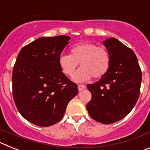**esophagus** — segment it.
<instances>
[{
    "mask_svg": "<svg viewBox=\"0 0 150 150\" xmlns=\"http://www.w3.org/2000/svg\"><path fill=\"white\" fill-rule=\"evenodd\" d=\"M85 88H86V86H85L84 85H79V86H78V90H79V91H83Z\"/></svg>",
    "mask_w": 150,
    "mask_h": 150,
    "instance_id": "34e87169",
    "label": "esophagus"
}]
</instances>
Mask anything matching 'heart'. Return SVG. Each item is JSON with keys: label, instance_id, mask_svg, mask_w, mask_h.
Returning a JSON list of instances; mask_svg holds the SVG:
<instances>
[{"label": "heart", "instance_id": "b5f03b06", "mask_svg": "<svg viewBox=\"0 0 150 150\" xmlns=\"http://www.w3.org/2000/svg\"><path fill=\"white\" fill-rule=\"evenodd\" d=\"M79 64L81 67L74 75L75 81H86L91 76L102 77L110 67V54L104 46L83 42L71 47V55L62 54L59 57V65L62 72L68 76L74 74Z\"/></svg>", "mask_w": 150, "mask_h": 150}]
</instances>
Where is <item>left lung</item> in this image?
Returning <instances> with one entry per match:
<instances>
[{
    "label": "left lung",
    "instance_id": "1",
    "mask_svg": "<svg viewBox=\"0 0 150 150\" xmlns=\"http://www.w3.org/2000/svg\"><path fill=\"white\" fill-rule=\"evenodd\" d=\"M104 44L110 54V67L99 81L87 85L91 99L86 109L95 121L112 124L125 117L137 103L142 73L133 50L113 38Z\"/></svg>",
    "mask_w": 150,
    "mask_h": 150
}]
</instances>
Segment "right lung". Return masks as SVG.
Instances as JSON below:
<instances>
[{"mask_svg": "<svg viewBox=\"0 0 150 150\" xmlns=\"http://www.w3.org/2000/svg\"><path fill=\"white\" fill-rule=\"evenodd\" d=\"M70 38H40L19 52L13 67V95L26 120L48 127L63 118L69 101L78 93L77 85L62 72L59 57Z\"/></svg>", "mask_w": 150, "mask_h": 150, "instance_id": "obj_1", "label": "right lung"}]
</instances>
